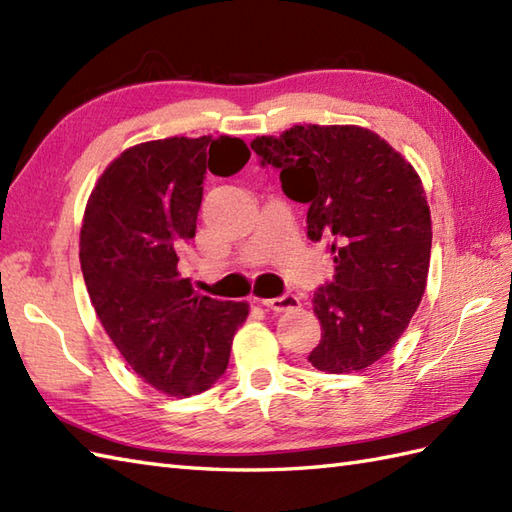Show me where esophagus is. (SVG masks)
<instances>
[{"label":"esophagus","instance_id":"esophagus-1","mask_svg":"<svg viewBox=\"0 0 512 512\" xmlns=\"http://www.w3.org/2000/svg\"><path fill=\"white\" fill-rule=\"evenodd\" d=\"M262 306L273 310V312H288V310H297L301 308V301L295 295H284L277 299H262Z\"/></svg>","mask_w":512,"mask_h":512}]
</instances>
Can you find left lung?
Returning <instances> with one entry per match:
<instances>
[{"instance_id": "obj_1", "label": "left lung", "mask_w": 512, "mask_h": 512, "mask_svg": "<svg viewBox=\"0 0 512 512\" xmlns=\"http://www.w3.org/2000/svg\"><path fill=\"white\" fill-rule=\"evenodd\" d=\"M259 165L308 204V237L328 242L334 279L312 299L321 341L308 361L352 374L383 358L427 288L431 213L411 162L358 125H295L257 136Z\"/></svg>"}]
</instances>
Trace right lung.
I'll return each instance as SVG.
<instances>
[{"label": "right lung", "mask_w": 512, "mask_h": 512, "mask_svg": "<svg viewBox=\"0 0 512 512\" xmlns=\"http://www.w3.org/2000/svg\"><path fill=\"white\" fill-rule=\"evenodd\" d=\"M242 138L171 136L125 149L85 204L79 259L101 325L134 372L167 396L202 394L226 372L246 301L202 297L182 279L204 173L233 176Z\"/></svg>", "instance_id": "1"}]
</instances>
